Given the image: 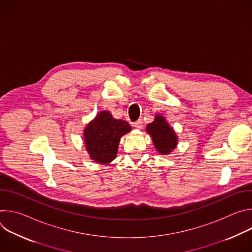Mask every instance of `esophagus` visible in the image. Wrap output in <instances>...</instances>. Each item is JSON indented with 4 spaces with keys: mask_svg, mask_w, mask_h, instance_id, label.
Segmentation results:
<instances>
[{
    "mask_svg": "<svg viewBox=\"0 0 252 252\" xmlns=\"http://www.w3.org/2000/svg\"><path fill=\"white\" fill-rule=\"evenodd\" d=\"M142 124H143L142 121H141V120H138V121H136V122L133 124V126H134L135 128H137V129H140V128H142V126H143Z\"/></svg>",
    "mask_w": 252,
    "mask_h": 252,
    "instance_id": "34e87169",
    "label": "esophagus"
}]
</instances>
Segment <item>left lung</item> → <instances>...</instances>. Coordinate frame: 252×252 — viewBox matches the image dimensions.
<instances>
[{
  "instance_id": "obj_1",
  "label": "left lung",
  "mask_w": 252,
  "mask_h": 252,
  "mask_svg": "<svg viewBox=\"0 0 252 252\" xmlns=\"http://www.w3.org/2000/svg\"><path fill=\"white\" fill-rule=\"evenodd\" d=\"M147 131L152 135L157 151L161 155L169 154L177 145L176 134L161 116H157L155 121L148 125Z\"/></svg>"
}]
</instances>
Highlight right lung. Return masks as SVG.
I'll list each match as a JSON object with an SVG mask.
<instances>
[{
	"label": "right lung",
	"mask_w": 252,
	"mask_h": 252,
	"mask_svg": "<svg viewBox=\"0 0 252 252\" xmlns=\"http://www.w3.org/2000/svg\"><path fill=\"white\" fill-rule=\"evenodd\" d=\"M131 130L125 121L116 120L103 111L85 129V143L92 159L98 163H109L115 159L121 136Z\"/></svg>",
	"instance_id": "1"
}]
</instances>
